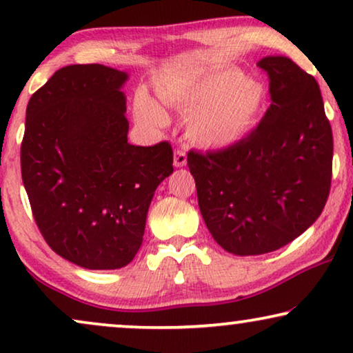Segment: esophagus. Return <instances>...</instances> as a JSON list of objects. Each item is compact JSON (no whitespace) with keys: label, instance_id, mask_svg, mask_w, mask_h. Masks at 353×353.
<instances>
[{"label":"esophagus","instance_id":"obj_1","mask_svg":"<svg viewBox=\"0 0 353 353\" xmlns=\"http://www.w3.org/2000/svg\"><path fill=\"white\" fill-rule=\"evenodd\" d=\"M173 165L175 167H185L186 165V152L181 151V149H176L175 154H173Z\"/></svg>","mask_w":353,"mask_h":353}]
</instances>
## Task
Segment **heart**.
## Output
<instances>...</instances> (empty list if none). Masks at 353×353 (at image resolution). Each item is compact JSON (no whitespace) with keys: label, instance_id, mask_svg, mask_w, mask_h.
Returning a JSON list of instances; mask_svg holds the SVG:
<instances>
[{"label":"heart","instance_id":"b5f03b06","mask_svg":"<svg viewBox=\"0 0 353 353\" xmlns=\"http://www.w3.org/2000/svg\"><path fill=\"white\" fill-rule=\"evenodd\" d=\"M163 103L188 114L186 134L204 149H225L248 137L263 105V86L243 79L238 70L220 72L209 80L180 90H161ZM134 115L143 123L165 127L167 112L146 93L134 98Z\"/></svg>","mask_w":353,"mask_h":353}]
</instances>
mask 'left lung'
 <instances>
[{
    "instance_id": "obj_1",
    "label": "left lung",
    "mask_w": 353,
    "mask_h": 353,
    "mask_svg": "<svg viewBox=\"0 0 353 353\" xmlns=\"http://www.w3.org/2000/svg\"><path fill=\"white\" fill-rule=\"evenodd\" d=\"M257 65L272 96L259 127L223 151L188 154L212 238L241 257L273 252L310 228L332 172V132L316 80L284 56Z\"/></svg>"
}]
</instances>
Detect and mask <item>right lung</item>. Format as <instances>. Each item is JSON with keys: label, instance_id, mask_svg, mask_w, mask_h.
I'll use <instances>...</instances> for the list:
<instances>
[{"label": "right lung", "instance_id": "1", "mask_svg": "<svg viewBox=\"0 0 353 353\" xmlns=\"http://www.w3.org/2000/svg\"><path fill=\"white\" fill-rule=\"evenodd\" d=\"M127 72L62 67L28 101L22 181L43 238L62 259L117 270L141 248L149 205L173 173L172 146L128 143Z\"/></svg>", "mask_w": 353, "mask_h": 353}]
</instances>
